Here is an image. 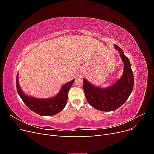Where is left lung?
<instances>
[{"mask_svg":"<svg viewBox=\"0 0 154 154\" xmlns=\"http://www.w3.org/2000/svg\"><path fill=\"white\" fill-rule=\"evenodd\" d=\"M124 63L123 75L112 85L106 88L95 86L83 80L86 99L94 109L101 111H113L123 105L131 94L134 87V74L128 58L119 46L114 45Z\"/></svg>","mask_w":154,"mask_h":154,"instance_id":"1","label":"left lung"}]
</instances>
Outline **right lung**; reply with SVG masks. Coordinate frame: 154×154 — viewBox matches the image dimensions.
Wrapping results in <instances>:
<instances>
[{
    "mask_svg": "<svg viewBox=\"0 0 154 154\" xmlns=\"http://www.w3.org/2000/svg\"><path fill=\"white\" fill-rule=\"evenodd\" d=\"M18 75H17V90L18 95L28 108L40 116H53L61 112L67 101L68 92L75 80L64 84L60 92L53 97L40 99L26 95L22 91L18 83Z\"/></svg>",
    "mask_w": 154,
    "mask_h": 154,
    "instance_id": "right-lung-1",
    "label": "right lung"
}]
</instances>
